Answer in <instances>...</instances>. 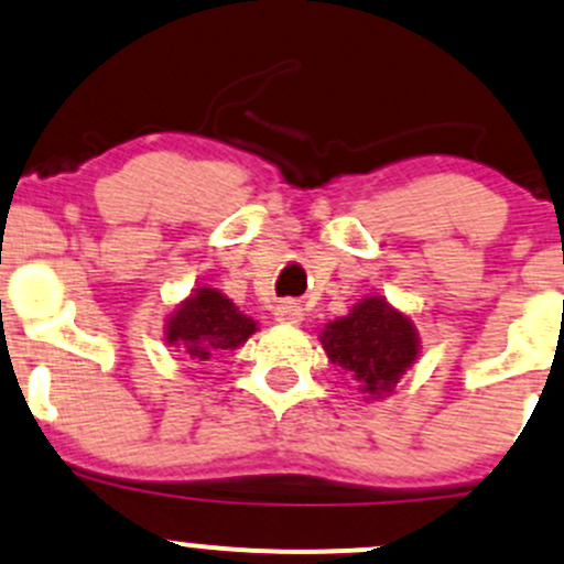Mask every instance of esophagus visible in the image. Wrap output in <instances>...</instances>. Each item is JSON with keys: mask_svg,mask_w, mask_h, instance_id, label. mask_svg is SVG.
Wrapping results in <instances>:
<instances>
[{"mask_svg": "<svg viewBox=\"0 0 564 564\" xmlns=\"http://www.w3.org/2000/svg\"><path fill=\"white\" fill-rule=\"evenodd\" d=\"M274 321L282 325H299L304 321V310H301L295 301H280V304L274 306Z\"/></svg>", "mask_w": 564, "mask_h": 564, "instance_id": "obj_1", "label": "esophagus"}]
</instances>
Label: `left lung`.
I'll return each instance as SVG.
<instances>
[{
	"instance_id": "1",
	"label": "left lung",
	"mask_w": 564,
	"mask_h": 564,
	"mask_svg": "<svg viewBox=\"0 0 564 564\" xmlns=\"http://www.w3.org/2000/svg\"><path fill=\"white\" fill-rule=\"evenodd\" d=\"M317 339L328 361L356 382L364 402L391 397L421 356L412 315L377 293L364 295L347 315L325 323Z\"/></svg>"
}]
</instances>
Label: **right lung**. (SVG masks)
<instances>
[{
	"label": "right lung",
	"instance_id": "1",
	"mask_svg": "<svg viewBox=\"0 0 564 564\" xmlns=\"http://www.w3.org/2000/svg\"><path fill=\"white\" fill-rule=\"evenodd\" d=\"M254 330L258 321L243 315L228 295L208 284H197L187 299L167 312L165 345L193 364H206L241 347Z\"/></svg>",
	"mask_w": 564,
	"mask_h": 564
}]
</instances>
